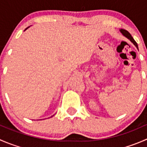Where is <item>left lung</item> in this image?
<instances>
[{
	"mask_svg": "<svg viewBox=\"0 0 147 147\" xmlns=\"http://www.w3.org/2000/svg\"><path fill=\"white\" fill-rule=\"evenodd\" d=\"M120 31H121V33L123 34V35H124V36L127 37V38H128V39H129L130 40H131V42H132L133 43H134V45H135L136 47H137V49H138V45H137V42H136V41L134 40V38H132V36H131V34H130L129 32H128V31L126 30H123V29H121V30H120Z\"/></svg>",
	"mask_w": 147,
	"mask_h": 147,
	"instance_id": "1",
	"label": "left lung"
}]
</instances>
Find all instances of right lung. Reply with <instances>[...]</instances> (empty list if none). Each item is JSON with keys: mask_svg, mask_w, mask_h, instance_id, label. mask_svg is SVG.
I'll use <instances>...</instances> for the list:
<instances>
[{"mask_svg": "<svg viewBox=\"0 0 147 147\" xmlns=\"http://www.w3.org/2000/svg\"><path fill=\"white\" fill-rule=\"evenodd\" d=\"M28 28H29V27H28ZM28 28H26V30H27V29H28Z\"/></svg>", "mask_w": 147, "mask_h": 147, "instance_id": "obj_1", "label": "right lung"}]
</instances>
